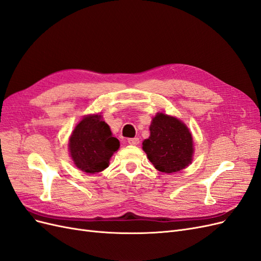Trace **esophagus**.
Listing matches in <instances>:
<instances>
[{"label": "esophagus", "instance_id": "obj_1", "mask_svg": "<svg viewBox=\"0 0 261 261\" xmlns=\"http://www.w3.org/2000/svg\"><path fill=\"white\" fill-rule=\"evenodd\" d=\"M128 144L132 146H136L139 144V138H128Z\"/></svg>", "mask_w": 261, "mask_h": 261}]
</instances>
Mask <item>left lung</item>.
I'll return each mask as SVG.
<instances>
[{
	"instance_id": "left-lung-1",
	"label": "left lung",
	"mask_w": 261,
	"mask_h": 261,
	"mask_svg": "<svg viewBox=\"0 0 261 261\" xmlns=\"http://www.w3.org/2000/svg\"><path fill=\"white\" fill-rule=\"evenodd\" d=\"M143 149L156 170L174 173L192 162L193 137L183 122L158 113L152 118L150 137L144 140Z\"/></svg>"
}]
</instances>
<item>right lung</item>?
I'll list each match as a JSON object with an SVG mask.
<instances>
[{
    "instance_id": "1",
    "label": "right lung",
    "mask_w": 261,
    "mask_h": 261,
    "mask_svg": "<svg viewBox=\"0 0 261 261\" xmlns=\"http://www.w3.org/2000/svg\"><path fill=\"white\" fill-rule=\"evenodd\" d=\"M70 156L86 173H98L109 167L110 158L120 147L109 125L100 115L84 117L69 138Z\"/></svg>"
}]
</instances>
